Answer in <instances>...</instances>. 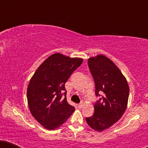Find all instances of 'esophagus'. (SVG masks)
<instances>
[{"label": "esophagus", "instance_id": "1", "mask_svg": "<svg viewBox=\"0 0 148 148\" xmlns=\"http://www.w3.org/2000/svg\"><path fill=\"white\" fill-rule=\"evenodd\" d=\"M83 106H84V103H83V102H81L80 103H79V104H78V107H79V108H82Z\"/></svg>", "mask_w": 148, "mask_h": 148}]
</instances>
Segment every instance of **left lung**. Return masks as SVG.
I'll use <instances>...</instances> for the list:
<instances>
[{
    "label": "left lung",
    "instance_id": "1",
    "mask_svg": "<svg viewBox=\"0 0 148 148\" xmlns=\"http://www.w3.org/2000/svg\"><path fill=\"white\" fill-rule=\"evenodd\" d=\"M88 64L95 84L96 96L100 98L94 105V114L86 118V122L94 130L102 132L123 116L127 106L130 88L118 67L107 57L98 55L90 58Z\"/></svg>",
    "mask_w": 148,
    "mask_h": 148
}]
</instances>
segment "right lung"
I'll list each match as a JSON object with an SVG mask.
<instances>
[{
	"mask_svg": "<svg viewBox=\"0 0 148 148\" xmlns=\"http://www.w3.org/2000/svg\"><path fill=\"white\" fill-rule=\"evenodd\" d=\"M82 62L79 58L57 53L46 59L30 79L27 89L29 109L47 130L58 128L74 113V107L67 103L64 84Z\"/></svg>",
	"mask_w": 148,
	"mask_h": 148,
	"instance_id": "obj_1",
	"label": "right lung"
}]
</instances>
